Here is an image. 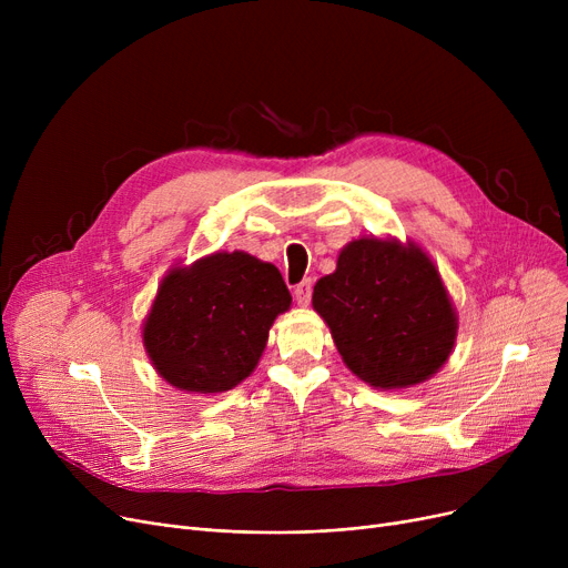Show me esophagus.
Masks as SVG:
<instances>
[{
    "mask_svg": "<svg viewBox=\"0 0 568 568\" xmlns=\"http://www.w3.org/2000/svg\"><path fill=\"white\" fill-rule=\"evenodd\" d=\"M311 294H313V281L311 278H304L300 285H294V300L300 306L311 304Z\"/></svg>",
    "mask_w": 568,
    "mask_h": 568,
    "instance_id": "esophagus-1",
    "label": "esophagus"
}]
</instances>
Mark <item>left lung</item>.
Wrapping results in <instances>:
<instances>
[{"label": "left lung", "mask_w": 568, "mask_h": 568, "mask_svg": "<svg viewBox=\"0 0 568 568\" xmlns=\"http://www.w3.org/2000/svg\"><path fill=\"white\" fill-rule=\"evenodd\" d=\"M345 366L373 389H409L454 352L458 313L430 255L412 239H352L313 287Z\"/></svg>", "instance_id": "8db88e82"}]
</instances>
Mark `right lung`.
I'll return each mask as SVG.
<instances>
[{"instance_id": "add662e5", "label": "right lung", "mask_w": 568, "mask_h": 568, "mask_svg": "<svg viewBox=\"0 0 568 568\" xmlns=\"http://www.w3.org/2000/svg\"><path fill=\"white\" fill-rule=\"evenodd\" d=\"M290 306L272 262L216 251L168 268L142 322V345L176 392L223 394L255 371L268 329Z\"/></svg>"}]
</instances>
